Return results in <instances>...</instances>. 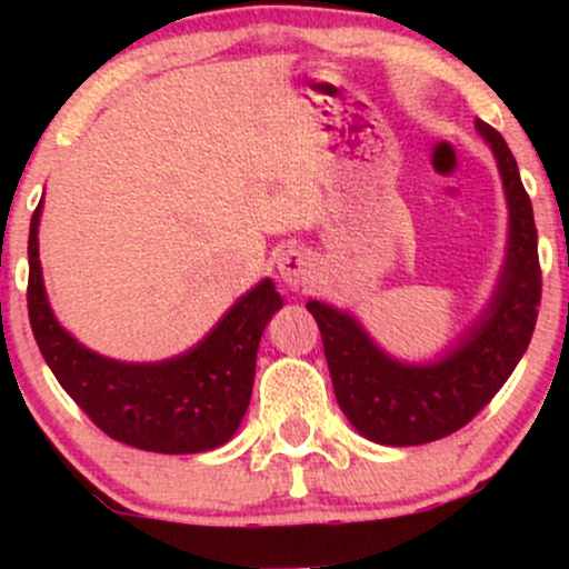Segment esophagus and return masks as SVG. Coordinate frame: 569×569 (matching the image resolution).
<instances>
[{
  "instance_id": "34e87169",
  "label": "esophagus",
  "mask_w": 569,
  "mask_h": 569,
  "mask_svg": "<svg viewBox=\"0 0 569 569\" xmlns=\"http://www.w3.org/2000/svg\"><path fill=\"white\" fill-rule=\"evenodd\" d=\"M278 276L289 289H305L316 278V259L305 248H286L278 257Z\"/></svg>"
}]
</instances>
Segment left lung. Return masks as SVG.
Instances as JSON below:
<instances>
[{"label":"left lung","instance_id":"obj_1","mask_svg":"<svg viewBox=\"0 0 569 569\" xmlns=\"http://www.w3.org/2000/svg\"><path fill=\"white\" fill-rule=\"evenodd\" d=\"M476 130L498 162L508 240L492 297L455 342L430 361H401L380 348L352 312L318 299L307 302L321 329L339 409L363 439L382 447H417L468 426L511 377L538 321L540 264L532 202L506 139L481 120Z\"/></svg>","mask_w":569,"mask_h":569}]
</instances>
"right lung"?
Segmentation results:
<instances>
[{
	"label": "right lung",
	"mask_w": 569,
	"mask_h": 569,
	"mask_svg": "<svg viewBox=\"0 0 569 569\" xmlns=\"http://www.w3.org/2000/svg\"><path fill=\"white\" fill-rule=\"evenodd\" d=\"M39 217L29 230V321L39 352L61 388L114 441L143 452H211L238 433L253 390L264 326L283 307L264 278L221 316L194 348L166 361H117L63 329L44 291Z\"/></svg>",
	"instance_id": "right-lung-1"
}]
</instances>
